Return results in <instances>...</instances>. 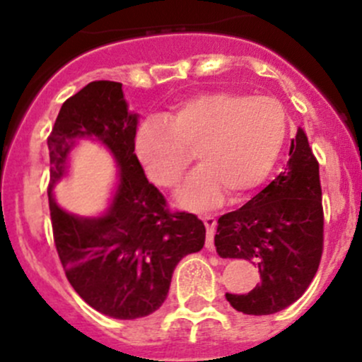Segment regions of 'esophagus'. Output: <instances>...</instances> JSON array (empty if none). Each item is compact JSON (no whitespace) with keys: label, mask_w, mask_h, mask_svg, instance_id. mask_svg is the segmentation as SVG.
<instances>
[{"label":"esophagus","mask_w":362,"mask_h":362,"mask_svg":"<svg viewBox=\"0 0 362 362\" xmlns=\"http://www.w3.org/2000/svg\"><path fill=\"white\" fill-rule=\"evenodd\" d=\"M202 221H204L206 232H208V235H206V247H208L209 251H213L214 249V225H216V220L208 214V216H202Z\"/></svg>","instance_id":"esophagus-1"}]
</instances>
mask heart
<instances>
[{
	"instance_id": "1",
	"label": "heart",
	"mask_w": 362,
	"mask_h": 362,
	"mask_svg": "<svg viewBox=\"0 0 362 362\" xmlns=\"http://www.w3.org/2000/svg\"><path fill=\"white\" fill-rule=\"evenodd\" d=\"M288 117L272 96L206 93L142 123L136 154L151 182L173 187L192 154L201 168L190 175L178 201L192 209L220 202L223 190L239 201L264 182L287 137Z\"/></svg>"
}]
</instances>
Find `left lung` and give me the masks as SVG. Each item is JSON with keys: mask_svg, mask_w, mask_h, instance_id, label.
<instances>
[{"mask_svg": "<svg viewBox=\"0 0 362 362\" xmlns=\"http://www.w3.org/2000/svg\"><path fill=\"white\" fill-rule=\"evenodd\" d=\"M221 257L247 259L259 268L251 292L226 293L244 315H273L296 303L309 287L323 252L320 165L304 130L291 141L285 170L240 209L218 220Z\"/></svg>", "mask_w": 362, "mask_h": 362, "instance_id": "obj_1", "label": "left lung"}]
</instances>
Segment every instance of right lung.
Listing matches in <instances>:
<instances>
[{
	"label": "right lung",
	"instance_id": "right-lung-1",
	"mask_svg": "<svg viewBox=\"0 0 362 362\" xmlns=\"http://www.w3.org/2000/svg\"><path fill=\"white\" fill-rule=\"evenodd\" d=\"M139 115L129 110L120 82L96 81L66 99L47 137L51 223L57 251L75 292L90 308L117 320L144 317L161 308L175 266L201 251L204 223L172 213L149 184L136 156ZM81 138L105 145L119 168L110 206L99 217H78L54 201L69 153Z\"/></svg>",
	"mask_w": 362,
	"mask_h": 362
}]
</instances>
